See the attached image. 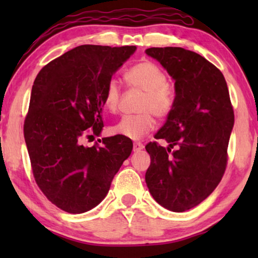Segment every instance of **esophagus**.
<instances>
[{"label":"esophagus","instance_id":"obj_1","mask_svg":"<svg viewBox=\"0 0 258 258\" xmlns=\"http://www.w3.org/2000/svg\"><path fill=\"white\" fill-rule=\"evenodd\" d=\"M144 148V146L141 142H135L134 143V147H133V149H134V151H140V150H142Z\"/></svg>","mask_w":258,"mask_h":258}]
</instances>
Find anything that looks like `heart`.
<instances>
[{"label":"heart","mask_w":258,"mask_h":258,"mask_svg":"<svg viewBox=\"0 0 258 258\" xmlns=\"http://www.w3.org/2000/svg\"><path fill=\"white\" fill-rule=\"evenodd\" d=\"M128 84L134 89L144 91L139 115L124 116L112 126L116 135L132 140H140L155 128L154 114L157 118H164L170 114L174 105V96L168 87V77L160 67L150 61L140 62L125 73ZM122 90L117 80L111 79L104 90V107L110 112H117L121 103Z\"/></svg>","instance_id":"b5f03b06"}]
</instances>
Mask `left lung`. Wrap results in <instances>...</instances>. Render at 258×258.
Instances as JSON below:
<instances>
[{
  "label": "left lung",
  "mask_w": 258,
  "mask_h": 258,
  "mask_svg": "<svg viewBox=\"0 0 258 258\" xmlns=\"http://www.w3.org/2000/svg\"><path fill=\"white\" fill-rule=\"evenodd\" d=\"M175 80V100L167 122L146 149L148 189L162 207L176 213L203 202L216 189L228 163L234 109L221 70L203 56L178 47L149 48Z\"/></svg>",
  "instance_id": "left-lung-1"
}]
</instances>
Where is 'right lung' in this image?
Here are the masks:
<instances>
[{
  "label": "right lung",
  "mask_w": 258,
  "mask_h": 258,
  "mask_svg": "<svg viewBox=\"0 0 258 258\" xmlns=\"http://www.w3.org/2000/svg\"><path fill=\"white\" fill-rule=\"evenodd\" d=\"M135 50L79 45L45 64L34 81L24 140L35 182L63 211L82 214L96 207L132 154V140L119 135L91 147L82 142L100 135L105 87Z\"/></svg>",
  "instance_id": "obj_1"
}]
</instances>
